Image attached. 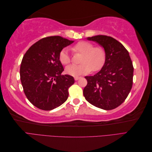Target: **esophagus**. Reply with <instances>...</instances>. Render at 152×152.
Listing matches in <instances>:
<instances>
[{
	"label": "esophagus",
	"instance_id": "34e87169",
	"mask_svg": "<svg viewBox=\"0 0 152 152\" xmlns=\"http://www.w3.org/2000/svg\"><path fill=\"white\" fill-rule=\"evenodd\" d=\"M79 79H80V77H74V79H75V80H78Z\"/></svg>",
	"mask_w": 152,
	"mask_h": 152
}]
</instances>
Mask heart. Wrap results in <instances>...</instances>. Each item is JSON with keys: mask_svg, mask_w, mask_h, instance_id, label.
<instances>
[{"mask_svg": "<svg viewBox=\"0 0 152 152\" xmlns=\"http://www.w3.org/2000/svg\"><path fill=\"white\" fill-rule=\"evenodd\" d=\"M75 53L82 54L80 65H71L66 67L67 74L73 77L87 74L93 70H99L104 65L106 59V51L102 46L94 47L89 42L81 41L76 44L72 48ZM59 59L63 65L70 63L71 58L67 48H63L59 53Z\"/></svg>", "mask_w": 152, "mask_h": 152, "instance_id": "obj_1", "label": "heart"}]
</instances>
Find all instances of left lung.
<instances>
[{"instance_id": "left-lung-1", "label": "left lung", "mask_w": 152, "mask_h": 152, "mask_svg": "<svg viewBox=\"0 0 152 152\" xmlns=\"http://www.w3.org/2000/svg\"><path fill=\"white\" fill-rule=\"evenodd\" d=\"M87 40L94 41L106 51V59L102 70L94 76H86L87 84L83 94L91 104L105 110L120 106L132 88V63L127 50L111 37L96 35Z\"/></svg>"}]
</instances>
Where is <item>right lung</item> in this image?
Instances as JSON below:
<instances>
[{"label":"right lung","mask_w":152,"mask_h":152,"mask_svg":"<svg viewBox=\"0 0 152 152\" xmlns=\"http://www.w3.org/2000/svg\"><path fill=\"white\" fill-rule=\"evenodd\" d=\"M73 42L60 36L39 40L27 50L22 59L20 79L29 102L43 110H51L65 103L68 88L74 84L72 76L61 75V50Z\"/></svg>","instance_id":"right-lung-1"}]
</instances>
